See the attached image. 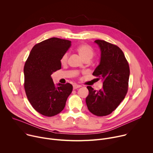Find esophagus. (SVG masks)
I'll return each instance as SVG.
<instances>
[{"mask_svg": "<svg viewBox=\"0 0 153 153\" xmlns=\"http://www.w3.org/2000/svg\"><path fill=\"white\" fill-rule=\"evenodd\" d=\"M82 86L80 85H77V84H74L73 85V90H76L77 88H80Z\"/></svg>", "mask_w": 153, "mask_h": 153, "instance_id": "obj_1", "label": "esophagus"}]
</instances>
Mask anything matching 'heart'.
<instances>
[{
    "label": "heart",
    "instance_id": "1",
    "mask_svg": "<svg viewBox=\"0 0 153 153\" xmlns=\"http://www.w3.org/2000/svg\"><path fill=\"white\" fill-rule=\"evenodd\" d=\"M76 51L78 53L80 57L84 60H90L94 54V51L92 47L87 44H82L79 45ZM68 58V53L64 54L60 59V63L62 65H64L67 64Z\"/></svg>",
    "mask_w": 153,
    "mask_h": 153
}]
</instances>
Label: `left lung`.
Returning <instances> with one entry per match:
<instances>
[{"mask_svg": "<svg viewBox=\"0 0 153 153\" xmlns=\"http://www.w3.org/2000/svg\"><path fill=\"white\" fill-rule=\"evenodd\" d=\"M94 43L100 50V59L93 75L101 79L103 88L98 91L91 86L87 88L89 94L86 103L89 111L97 116L111 114L124 99L128 91L129 77L128 63L123 51L116 45L105 40Z\"/></svg>", "mask_w": 153, "mask_h": 153, "instance_id": "left-lung-1", "label": "left lung"}]
</instances>
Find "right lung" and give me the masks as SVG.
I'll list each match as a JSON object with an SVG mask.
<instances>
[{"label":"right lung","mask_w":153,"mask_h":153,"mask_svg":"<svg viewBox=\"0 0 153 153\" xmlns=\"http://www.w3.org/2000/svg\"><path fill=\"white\" fill-rule=\"evenodd\" d=\"M71 41L52 37L32 48L24 67V88L27 98L40 114L51 117L60 113L72 92L69 83L55 85L51 74L60 70V59L71 46Z\"/></svg>","instance_id":"obj_1"}]
</instances>
